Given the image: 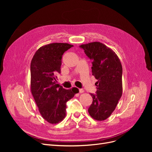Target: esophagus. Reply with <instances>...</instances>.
I'll list each match as a JSON object with an SVG mask.
<instances>
[{"label":"esophagus","mask_w":152,"mask_h":152,"mask_svg":"<svg viewBox=\"0 0 152 152\" xmlns=\"http://www.w3.org/2000/svg\"><path fill=\"white\" fill-rule=\"evenodd\" d=\"M84 89H79V93H84Z\"/></svg>","instance_id":"esophagus-1"}]
</instances>
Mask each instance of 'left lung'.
Returning a JSON list of instances; mask_svg holds the SVG:
<instances>
[{
    "label": "left lung",
    "instance_id": "obj_1",
    "mask_svg": "<svg viewBox=\"0 0 152 152\" xmlns=\"http://www.w3.org/2000/svg\"><path fill=\"white\" fill-rule=\"evenodd\" d=\"M92 60V73L97 79L96 94L90 93L93 102L88 108L96 121L107 119L115 109L122 94V67L113 50L102 43L94 42L80 45Z\"/></svg>",
    "mask_w": 152,
    "mask_h": 152
}]
</instances>
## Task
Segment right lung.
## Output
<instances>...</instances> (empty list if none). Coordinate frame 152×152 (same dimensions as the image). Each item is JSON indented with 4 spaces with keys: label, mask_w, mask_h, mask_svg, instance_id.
I'll use <instances>...</instances> for the list:
<instances>
[{
    "label": "right lung",
    "mask_w": 152,
    "mask_h": 152,
    "mask_svg": "<svg viewBox=\"0 0 152 152\" xmlns=\"http://www.w3.org/2000/svg\"><path fill=\"white\" fill-rule=\"evenodd\" d=\"M72 46L66 43L45 45L37 50L31 61V94L41 115L50 124L65 118L66 102L79 93L77 87L65 89L57 81L63 55Z\"/></svg>",
    "instance_id": "obj_1"
}]
</instances>
